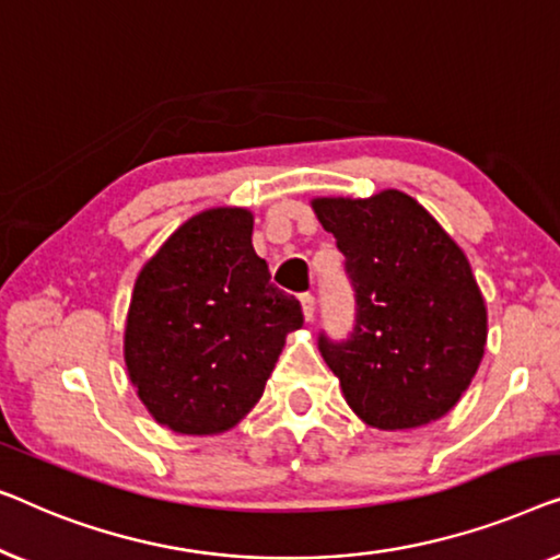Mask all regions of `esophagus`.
<instances>
[{"label": "esophagus", "mask_w": 560, "mask_h": 560, "mask_svg": "<svg viewBox=\"0 0 560 560\" xmlns=\"http://www.w3.org/2000/svg\"><path fill=\"white\" fill-rule=\"evenodd\" d=\"M299 302H302L304 319L312 322L314 319V296L312 294H302V299H299Z\"/></svg>", "instance_id": "1"}]
</instances>
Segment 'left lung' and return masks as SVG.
I'll use <instances>...</instances> for the list:
<instances>
[{"mask_svg": "<svg viewBox=\"0 0 560 560\" xmlns=\"http://www.w3.org/2000/svg\"><path fill=\"white\" fill-rule=\"evenodd\" d=\"M345 254L358 299L355 332L322 358L360 421L408 431L439 421L469 388L487 345V306L464 250L400 190L314 198Z\"/></svg>", "mask_w": 560, "mask_h": 560, "instance_id": "1", "label": "left lung"}]
</instances>
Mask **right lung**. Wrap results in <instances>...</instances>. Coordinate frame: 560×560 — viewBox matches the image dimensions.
<instances>
[{"label": "right lung", "instance_id": "obj_1", "mask_svg": "<svg viewBox=\"0 0 560 560\" xmlns=\"http://www.w3.org/2000/svg\"><path fill=\"white\" fill-rule=\"evenodd\" d=\"M254 212L210 208L185 220L133 281L124 362L160 427L218 436L264 396L302 306L254 250Z\"/></svg>", "mask_w": 560, "mask_h": 560}]
</instances>
